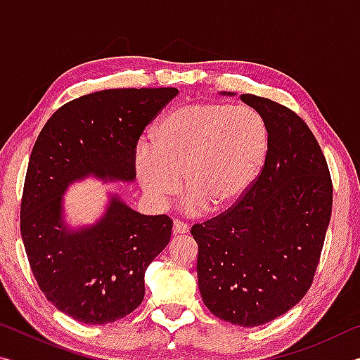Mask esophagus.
<instances>
[{"label":"esophagus","instance_id":"1","mask_svg":"<svg viewBox=\"0 0 360 360\" xmlns=\"http://www.w3.org/2000/svg\"><path fill=\"white\" fill-rule=\"evenodd\" d=\"M188 231V225L181 222V221H174L173 222V235H182V233H187Z\"/></svg>","mask_w":360,"mask_h":360}]
</instances>
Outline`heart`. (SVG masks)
I'll return each instance as SVG.
<instances>
[{"label": "heart", "mask_w": 360, "mask_h": 360, "mask_svg": "<svg viewBox=\"0 0 360 360\" xmlns=\"http://www.w3.org/2000/svg\"><path fill=\"white\" fill-rule=\"evenodd\" d=\"M270 135L251 106L191 103L168 112L150 143L135 150V173L152 205L163 206L179 192L186 210L219 212L233 206L265 167Z\"/></svg>", "instance_id": "heart-1"}]
</instances>
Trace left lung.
Masks as SVG:
<instances>
[{"label":"left lung","instance_id":"1","mask_svg":"<svg viewBox=\"0 0 360 360\" xmlns=\"http://www.w3.org/2000/svg\"><path fill=\"white\" fill-rule=\"evenodd\" d=\"M241 101L266 122L265 167L233 208L195 224L191 233L206 307L230 324L257 327L288 313L311 285L330 222L332 179L294 111L251 94Z\"/></svg>","mask_w":360,"mask_h":360}]
</instances>
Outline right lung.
Instances as JSON below:
<instances>
[{
	"label": "right lung",
	"mask_w": 360,
	"mask_h": 360,
	"mask_svg": "<svg viewBox=\"0 0 360 360\" xmlns=\"http://www.w3.org/2000/svg\"><path fill=\"white\" fill-rule=\"evenodd\" d=\"M178 89H109L66 103L33 146L20 208V233L39 289L82 324H109L144 298L146 268L169 243L173 221L131 210L109 193L98 221L72 229L63 195L89 176L131 182L144 127Z\"/></svg>",
	"instance_id": "1"
}]
</instances>
